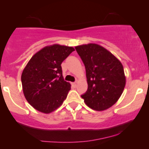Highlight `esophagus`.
Wrapping results in <instances>:
<instances>
[{
	"label": "esophagus",
	"mask_w": 149,
	"mask_h": 149,
	"mask_svg": "<svg viewBox=\"0 0 149 149\" xmlns=\"http://www.w3.org/2000/svg\"><path fill=\"white\" fill-rule=\"evenodd\" d=\"M72 85H73V86H76V82H74V83H72Z\"/></svg>",
	"instance_id": "esophagus-1"
}]
</instances>
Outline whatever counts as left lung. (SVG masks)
Returning <instances> with one entry per match:
<instances>
[{
    "label": "left lung",
    "mask_w": 149,
    "mask_h": 149,
    "mask_svg": "<svg viewBox=\"0 0 149 149\" xmlns=\"http://www.w3.org/2000/svg\"><path fill=\"white\" fill-rule=\"evenodd\" d=\"M86 68L88 89L81 95L94 110L102 111L117 102L125 86L121 62L104 47L94 43L75 47Z\"/></svg>",
    "instance_id": "1"
}]
</instances>
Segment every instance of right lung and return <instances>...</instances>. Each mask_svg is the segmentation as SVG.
I'll return each instance as SVG.
<instances>
[{
    "label": "right lung",
    "mask_w": 149,
    "mask_h": 149,
    "mask_svg": "<svg viewBox=\"0 0 149 149\" xmlns=\"http://www.w3.org/2000/svg\"><path fill=\"white\" fill-rule=\"evenodd\" d=\"M73 47L55 44L34 54L22 74L23 92L37 110L49 114L62 105L70 90L64 81L61 63L74 51Z\"/></svg>",
    "instance_id": "1"
}]
</instances>
